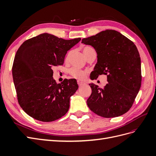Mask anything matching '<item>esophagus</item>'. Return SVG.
I'll use <instances>...</instances> for the list:
<instances>
[{"label":"esophagus","instance_id":"34e87169","mask_svg":"<svg viewBox=\"0 0 156 156\" xmlns=\"http://www.w3.org/2000/svg\"><path fill=\"white\" fill-rule=\"evenodd\" d=\"M85 84H86V83L84 82H78V85L79 87H82L83 85H85Z\"/></svg>","mask_w":156,"mask_h":156}]
</instances>
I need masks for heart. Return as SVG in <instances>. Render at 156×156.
I'll return each instance as SVG.
<instances>
[{
    "instance_id": "b5f03b06",
    "label": "heart",
    "mask_w": 156,
    "mask_h": 156,
    "mask_svg": "<svg viewBox=\"0 0 156 156\" xmlns=\"http://www.w3.org/2000/svg\"><path fill=\"white\" fill-rule=\"evenodd\" d=\"M94 51L93 48H92L91 47H84V48L83 49V52L84 53V55H85L87 53L90 51ZM69 54L68 55L67 58L69 57ZM70 74L72 75L73 77L75 79H77L78 80H84L86 78L87 76V72H83V71L79 70L77 68H73L70 70Z\"/></svg>"
}]
</instances>
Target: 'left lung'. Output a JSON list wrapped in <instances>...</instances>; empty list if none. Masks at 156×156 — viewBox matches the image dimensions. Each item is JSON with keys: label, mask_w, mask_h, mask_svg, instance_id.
Here are the masks:
<instances>
[{"label": "left lung", "mask_w": 156, "mask_h": 156, "mask_svg": "<svg viewBox=\"0 0 156 156\" xmlns=\"http://www.w3.org/2000/svg\"><path fill=\"white\" fill-rule=\"evenodd\" d=\"M81 43L96 50L98 62L92 80L104 74L108 83L101 88L89 84L92 94L87 101L88 107L104 118L121 116L128 111L141 85V63L136 45L121 33L106 30L83 38Z\"/></svg>", "instance_id": "8db88e82"}]
</instances>
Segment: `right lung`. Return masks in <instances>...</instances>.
<instances>
[{
	"label": "right lung",
	"instance_id": "add662e5",
	"mask_svg": "<svg viewBox=\"0 0 156 156\" xmlns=\"http://www.w3.org/2000/svg\"><path fill=\"white\" fill-rule=\"evenodd\" d=\"M80 41V37L67 40L43 33L19 48L13 60V79L18 102L28 115L48 122L66 114L78 84L73 79L57 84L52 68L62 65L68 51Z\"/></svg>",
	"mask_w": 156,
	"mask_h": 156
}]
</instances>
